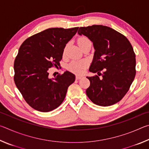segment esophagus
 <instances>
[{
  "label": "esophagus",
  "mask_w": 149,
  "mask_h": 149,
  "mask_svg": "<svg viewBox=\"0 0 149 149\" xmlns=\"http://www.w3.org/2000/svg\"><path fill=\"white\" fill-rule=\"evenodd\" d=\"M83 77L82 76H81V75H76V77H75V78H76V79H81Z\"/></svg>",
  "instance_id": "1"
}]
</instances>
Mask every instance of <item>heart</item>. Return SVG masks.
<instances>
[{"label": "heart", "mask_w": 149, "mask_h": 149, "mask_svg": "<svg viewBox=\"0 0 149 149\" xmlns=\"http://www.w3.org/2000/svg\"><path fill=\"white\" fill-rule=\"evenodd\" d=\"M77 43L81 48L87 43H91L90 40L86 37H81L77 40ZM87 66V62L85 60H74L70 63L68 69L75 74H81L84 73Z\"/></svg>", "instance_id": "obj_1"}]
</instances>
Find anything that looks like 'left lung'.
Segmentation results:
<instances>
[{
	"instance_id": "obj_1",
	"label": "left lung",
	"mask_w": 149,
	"mask_h": 149,
	"mask_svg": "<svg viewBox=\"0 0 149 149\" xmlns=\"http://www.w3.org/2000/svg\"><path fill=\"white\" fill-rule=\"evenodd\" d=\"M77 33L87 37L95 50L89 71L102 75L101 78L97 75L87 77L90 81L87 97L101 107L116 104L129 91L136 74L135 54L132 45L124 35L102 25L81 27Z\"/></svg>"
}]
</instances>
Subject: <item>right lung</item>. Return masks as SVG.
<instances>
[{
    "label": "right lung",
    "mask_w": 149,
    "mask_h": 149,
    "mask_svg": "<svg viewBox=\"0 0 149 149\" xmlns=\"http://www.w3.org/2000/svg\"><path fill=\"white\" fill-rule=\"evenodd\" d=\"M79 27L45 29L27 38L20 46L14 64V82L30 107L50 112L64 101L68 88L75 81L74 74L65 71L52 79L50 68L60 65L65 45Z\"/></svg>",
    "instance_id": "1"
}]
</instances>
